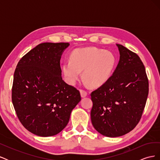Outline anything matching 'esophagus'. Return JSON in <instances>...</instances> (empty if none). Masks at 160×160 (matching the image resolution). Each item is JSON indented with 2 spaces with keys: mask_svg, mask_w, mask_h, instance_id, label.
<instances>
[{
  "mask_svg": "<svg viewBox=\"0 0 160 160\" xmlns=\"http://www.w3.org/2000/svg\"><path fill=\"white\" fill-rule=\"evenodd\" d=\"M80 93H81V95L82 98H85V97L88 95V93H87V91L83 90V89H81Z\"/></svg>",
  "mask_w": 160,
  "mask_h": 160,
  "instance_id": "obj_1",
  "label": "esophagus"
}]
</instances>
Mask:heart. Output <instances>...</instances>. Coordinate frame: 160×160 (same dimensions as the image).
Wrapping results in <instances>:
<instances>
[{"instance_id": "obj_1", "label": "heart", "mask_w": 160, "mask_h": 160, "mask_svg": "<svg viewBox=\"0 0 160 160\" xmlns=\"http://www.w3.org/2000/svg\"><path fill=\"white\" fill-rule=\"evenodd\" d=\"M115 65L116 58L112 52L89 47L72 52L71 61L64 62L62 71L70 84L76 83L83 70V77L87 83L92 87H99L109 79Z\"/></svg>"}]
</instances>
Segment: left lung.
<instances>
[{
	"label": "left lung",
	"instance_id": "left-lung-1",
	"mask_svg": "<svg viewBox=\"0 0 160 160\" xmlns=\"http://www.w3.org/2000/svg\"><path fill=\"white\" fill-rule=\"evenodd\" d=\"M119 61L105 84L91 93V119L94 128L106 137L129 133L139 123L146 103L149 83L139 57L117 44Z\"/></svg>",
	"mask_w": 160,
	"mask_h": 160
}]
</instances>
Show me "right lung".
I'll return each instance as SVG.
<instances>
[{
    "label": "right lung",
    "instance_id": "add662e5",
    "mask_svg": "<svg viewBox=\"0 0 160 160\" xmlns=\"http://www.w3.org/2000/svg\"><path fill=\"white\" fill-rule=\"evenodd\" d=\"M68 42H43L18 61L12 101L22 125L32 133L49 137L61 132L81 101L79 90L62 80L60 60Z\"/></svg>",
    "mask_w": 160,
    "mask_h": 160
}]
</instances>
